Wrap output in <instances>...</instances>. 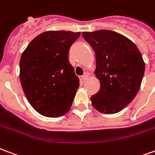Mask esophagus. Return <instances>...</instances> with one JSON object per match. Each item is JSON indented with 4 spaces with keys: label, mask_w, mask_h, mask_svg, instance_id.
Returning <instances> with one entry per match:
<instances>
[{
    "label": "esophagus",
    "mask_w": 155,
    "mask_h": 155,
    "mask_svg": "<svg viewBox=\"0 0 155 155\" xmlns=\"http://www.w3.org/2000/svg\"><path fill=\"white\" fill-rule=\"evenodd\" d=\"M87 78H88V74L87 73H85V74H83L82 76V79L83 81H86Z\"/></svg>",
    "instance_id": "1"
}]
</instances>
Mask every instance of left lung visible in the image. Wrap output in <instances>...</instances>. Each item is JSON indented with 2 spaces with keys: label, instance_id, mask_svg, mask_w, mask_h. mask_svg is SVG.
Masks as SVG:
<instances>
[{
  "label": "left lung",
  "instance_id": "left-lung-1",
  "mask_svg": "<svg viewBox=\"0 0 155 155\" xmlns=\"http://www.w3.org/2000/svg\"><path fill=\"white\" fill-rule=\"evenodd\" d=\"M82 36L95 52V74L101 84L91 105L101 113H117L140 90L144 73L140 52L130 39L111 30L82 32Z\"/></svg>",
  "mask_w": 155,
  "mask_h": 155
}]
</instances>
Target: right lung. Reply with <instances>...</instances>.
Returning a JSON list of instances; mask_svg holds the SVG:
<instances>
[{
	"label": "right lung",
	"mask_w": 155,
	"mask_h": 155,
	"mask_svg": "<svg viewBox=\"0 0 155 155\" xmlns=\"http://www.w3.org/2000/svg\"><path fill=\"white\" fill-rule=\"evenodd\" d=\"M80 32L46 31L36 36L21 55L20 79L33 108L47 117H59L71 108L79 78L68 52Z\"/></svg>",
	"instance_id": "1"
}]
</instances>
